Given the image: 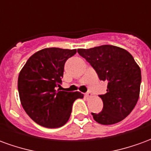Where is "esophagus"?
<instances>
[{
  "label": "esophagus",
  "mask_w": 151,
  "mask_h": 151,
  "mask_svg": "<svg viewBox=\"0 0 151 151\" xmlns=\"http://www.w3.org/2000/svg\"><path fill=\"white\" fill-rule=\"evenodd\" d=\"M85 96L87 99H91L92 97V94L91 93V92H87L86 94H85Z\"/></svg>",
  "instance_id": "1"
}]
</instances>
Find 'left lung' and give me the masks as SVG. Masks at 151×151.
Segmentation results:
<instances>
[{
  "label": "left lung",
  "mask_w": 151,
  "mask_h": 151,
  "mask_svg": "<svg viewBox=\"0 0 151 151\" xmlns=\"http://www.w3.org/2000/svg\"><path fill=\"white\" fill-rule=\"evenodd\" d=\"M78 52L91 65L99 79L108 83L107 93L99 95L103 110L91 113L94 120L106 125L124 120L133 111L140 95L141 69L133 56L113 45L79 48Z\"/></svg>",
  "instance_id": "left-lung-1"
}]
</instances>
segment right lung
Wrapping results in <instances>:
<instances>
[{
    "instance_id": "obj_1",
    "label": "right lung",
    "mask_w": 151,
    "mask_h": 151,
    "mask_svg": "<svg viewBox=\"0 0 151 151\" xmlns=\"http://www.w3.org/2000/svg\"><path fill=\"white\" fill-rule=\"evenodd\" d=\"M76 52V49L43 48L33 54L19 73L18 88L22 106L41 126H63L70 117L73 102L83 98L81 92L56 90L62 83L65 63Z\"/></svg>"
}]
</instances>
